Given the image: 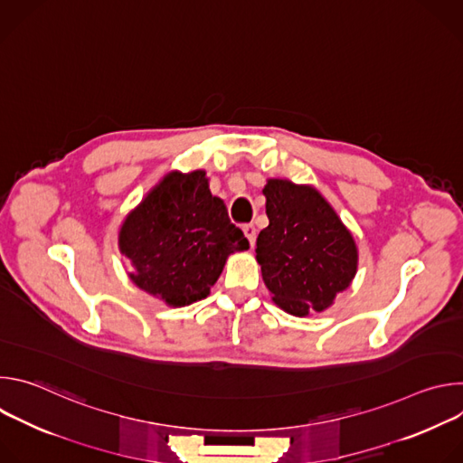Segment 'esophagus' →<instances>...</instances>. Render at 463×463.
<instances>
[{
    "mask_svg": "<svg viewBox=\"0 0 463 463\" xmlns=\"http://www.w3.org/2000/svg\"><path fill=\"white\" fill-rule=\"evenodd\" d=\"M243 234L247 236V240H249V243H250V247H252L254 241H256V227H254L252 223L243 225Z\"/></svg>",
    "mask_w": 463,
    "mask_h": 463,
    "instance_id": "obj_1",
    "label": "esophagus"
}]
</instances>
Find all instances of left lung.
<instances>
[{
  "instance_id": "1",
  "label": "left lung",
  "mask_w": 463,
  "mask_h": 463,
  "mask_svg": "<svg viewBox=\"0 0 463 463\" xmlns=\"http://www.w3.org/2000/svg\"><path fill=\"white\" fill-rule=\"evenodd\" d=\"M263 194L269 225L258 234L256 260L273 300L297 317L329 307L355 277L352 234L315 188L271 179Z\"/></svg>"
}]
</instances>
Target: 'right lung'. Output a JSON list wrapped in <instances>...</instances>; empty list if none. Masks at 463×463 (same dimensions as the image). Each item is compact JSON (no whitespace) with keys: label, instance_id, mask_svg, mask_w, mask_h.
Here are the masks:
<instances>
[{"label":"right lung","instance_id":"1","mask_svg":"<svg viewBox=\"0 0 463 463\" xmlns=\"http://www.w3.org/2000/svg\"><path fill=\"white\" fill-rule=\"evenodd\" d=\"M118 245L141 289L170 306H188L209 295L227 256L249 249V240L211 194L205 172L195 170L166 175L126 218Z\"/></svg>","mask_w":463,"mask_h":463}]
</instances>
